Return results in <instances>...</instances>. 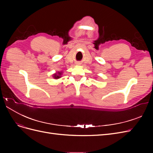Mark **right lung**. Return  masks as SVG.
<instances>
[{
  "label": "right lung",
  "mask_w": 153,
  "mask_h": 153,
  "mask_svg": "<svg viewBox=\"0 0 153 153\" xmlns=\"http://www.w3.org/2000/svg\"><path fill=\"white\" fill-rule=\"evenodd\" d=\"M58 74H59V75H57V74H55L54 76H53L55 78H56V79H57V78H59L60 76H59V75H61V73H58Z\"/></svg>",
  "instance_id": "add662e5"
}]
</instances>
